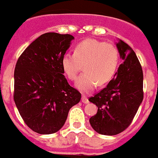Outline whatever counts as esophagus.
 <instances>
[{
    "instance_id": "1",
    "label": "esophagus",
    "mask_w": 158,
    "mask_h": 158,
    "mask_svg": "<svg viewBox=\"0 0 158 158\" xmlns=\"http://www.w3.org/2000/svg\"><path fill=\"white\" fill-rule=\"evenodd\" d=\"M81 102L84 103V104H87V103H88V99L86 95H82V96H81Z\"/></svg>"
}]
</instances>
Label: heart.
<instances>
[{
  "label": "heart",
  "mask_w": 158,
  "mask_h": 158,
  "mask_svg": "<svg viewBox=\"0 0 158 158\" xmlns=\"http://www.w3.org/2000/svg\"><path fill=\"white\" fill-rule=\"evenodd\" d=\"M119 52L117 47L105 41L88 39L81 41L74 50V54L66 53L62 57L64 73L70 81H76L79 73L84 70L77 81V88L88 93L98 84L109 82L117 71Z\"/></svg>",
  "instance_id": "b5f03b06"
}]
</instances>
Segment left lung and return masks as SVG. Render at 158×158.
Masks as SVG:
<instances>
[{
    "instance_id": "left-lung-1",
    "label": "left lung",
    "mask_w": 158,
    "mask_h": 158,
    "mask_svg": "<svg viewBox=\"0 0 158 158\" xmlns=\"http://www.w3.org/2000/svg\"><path fill=\"white\" fill-rule=\"evenodd\" d=\"M117 47L123 63L106 88L88 99L98 107L89 123L104 135H118L128 127L144 97L143 71L135 51L121 40Z\"/></svg>"
}]
</instances>
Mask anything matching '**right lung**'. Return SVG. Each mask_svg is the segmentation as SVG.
<instances>
[{
  "mask_svg": "<svg viewBox=\"0 0 158 158\" xmlns=\"http://www.w3.org/2000/svg\"><path fill=\"white\" fill-rule=\"evenodd\" d=\"M73 39L69 34L45 33L17 61L13 99L23 122L35 133L58 132L70 108L81 100V93L68 83L61 64Z\"/></svg>",
  "mask_w": 158,
  "mask_h": 158,
  "instance_id": "1",
  "label": "right lung"
}]
</instances>
